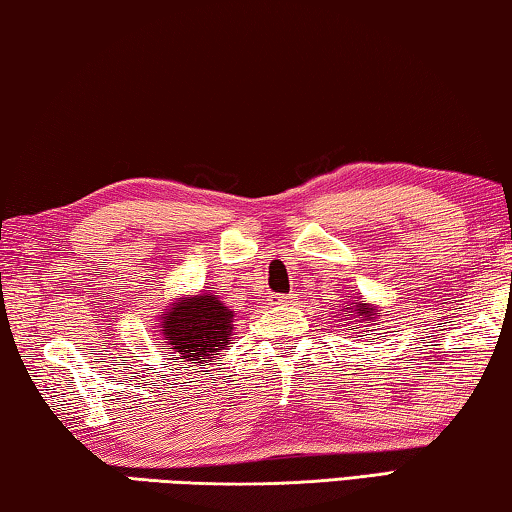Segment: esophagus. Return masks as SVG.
<instances>
[{"instance_id":"1","label":"esophagus","mask_w":512,"mask_h":512,"mask_svg":"<svg viewBox=\"0 0 512 512\" xmlns=\"http://www.w3.org/2000/svg\"><path fill=\"white\" fill-rule=\"evenodd\" d=\"M291 298H294L291 294H273V303H291Z\"/></svg>"}]
</instances>
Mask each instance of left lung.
I'll return each mask as SVG.
<instances>
[{"mask_svg":"<svg viewBox=\"0 0 512 512\" xmlns=\"http://www.w3.org/2000/svg\"><path fill=\"white\" fill-rule=\"evenodd\" d=\"M344 316H346V321L353 318L354 321L351 323H367L369 326V323L378 316V312L373 310L369 303L360 300V303H351V307H344Z\"/></svg>","mask_w":512,"mask_h":512,"instance_id":"left-lung-1","label":"left lung"}]
</instances>
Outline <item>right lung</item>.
I'll return each mask as SVG.
<instances>
[{"instance_id":"1","label":"right lung","mask_w":512,"mask_h":512,"mask_svg":"<svg viewBox=\"0 0 512 512\" xmlns=\"http://www.w3.org/2000/svg\"><path fill=\"white\" fill-rule=\"evenodd\" d=\"M234 312L214 294H198L175 300L166 314H161V330L182 362H212L232 342Z\"/></svg>"}]
</instances>
